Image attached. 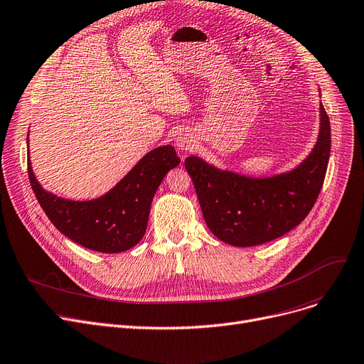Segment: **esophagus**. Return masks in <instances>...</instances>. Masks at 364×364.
Masks as SVG:
<instances>
[{
    "label": "esophagus",
    "mask_w": 364,
    "mask_h": 364,
    "mask_svg": "<svg viewBox=\"0 0 364 364\" xmlns=\"http://www.w3.org/2000/svg\"><path fill=\"white\" fill-rule=\"evenodd\" d=\"M177 146L181 150H191L193 149V136L187 132H181L177 136Z\"/></svg>",
    "instance_id": "esophagus-1"
}]
</instances>
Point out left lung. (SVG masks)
Instances as JSON below:
<instances>
[{
  "instance_id": "1",
  "label": "left lung",
  "mask_w": 364,
  "mask_h": 364,
  "mask_svg": "<svg viewBox=\"0 0 364 364\" xmlns=\"http://www.w3.org/2000/svg\"><path fill=\"white\" fill-rule=\"evenodd\" d=\"M317 146L294 171L271 178H248L220 171L196 156L184 166L192 177L205 223L226 244L252 247L290 232L312 210L324 183L330 156V120L320 107Z\"/></svg>"
}]
</instances>
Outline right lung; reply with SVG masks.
Listing matches in <instances>:
<instances>
[{"label":"right lung","instance_id":"right-lung-1","mask_svg":"<svg viewBox=\"0 0 364 364\" xmlns=\"http://www.w3.org/2000/svg\"><path fill=\"white\" fill-rule=\"evenodd\" d=\"M180 164L171 146L154 149L113 191L86 202L58 198L38 184L28 159V177L43 211L55 228L77 244L100 252H122L146 233L150 207L166 172Z\"/></svg>","mask_w":364,"mask_h":364}]
</instances>
